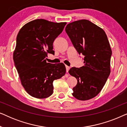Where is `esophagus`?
<instances>
[{"instance_id":"obj_1","label":"esophagus","mask_w":127,"mask_h":127,"mask_svg":"<svg viewBox=\"0 0 127 127\" xmlns=\"http://www.w3.org/2000/svg\"><path fill=\"white\" fill-rule=\"evenodd\" d=\"M69 69H70V67L68 66H66V72L67 73L68 72Z\"/></svg>"}]
</instances>
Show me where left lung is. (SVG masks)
Listing matches in <instances>:
<instances>
[{"instance_id": "left-lung-1", "label": "left lung", "mask_w": 127, "mask_h": 127, "mask_svg": "<svg viewBox=\"0 0 127 127\" xmlns=\"http://www.w3.org/2000/svg\"><path fill=\"white\" fill-rule=\"evenodd\" d=\"M65 31L84 65L72 67L69 74L77 80L72 95L86 100L96 96L105 86L110 73L112 52L105 31L93 22L81 20L68 24Z\"/></svg>"}]
</instances>
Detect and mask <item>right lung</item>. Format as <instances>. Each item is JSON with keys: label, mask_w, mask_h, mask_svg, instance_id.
<instances>
[{"label": "right lung", "mask_w": 127, "mask_h": 127, "mask_svg": "<svg viewBox=\"0 0 127 127\" xmlns=\"http://www.w3.org/2000/svg\"><path fill=\"white\" fill-rule=\"evenodd\" d=\"M66 22L37 19L26 24L17 36L13 60L25 91L36 98L53 93V83L65 75L63 63H47V54L54 55L53 42L64 30Z\"/></svg>", "instance_id": "right-lung-1"}]
</instances>
